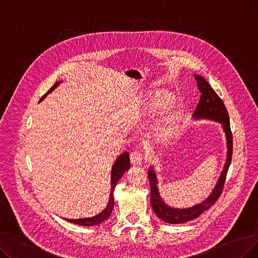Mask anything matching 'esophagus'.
<instances>
[{"instance_id": "esophagus-1", "label": "esophagus", "mask_w": 258, "mask_h": 258, "mask_svg": "<svg viewBox=\"0 0 258 258\" xmlns=\"http://www.w3.org/2000/svg\"><path fill=\"white\" fill-rule=\"evenodd\" d=\"M143 156L139 152H134L131 154V163L134 166H139L142 164Z\"/></svg>"}]
</instances>
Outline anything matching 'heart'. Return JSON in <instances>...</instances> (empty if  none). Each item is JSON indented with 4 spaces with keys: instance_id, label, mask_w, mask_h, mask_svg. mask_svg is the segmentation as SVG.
I'll return each mask as SVG.
<instances>
[{
    "instance_id": "obj_1",
    "label": "heart",
    "mask_w": 258,
    "mask_h": 258,
    "mask_svg": "<svg viewBox=\"0 0 258 258\" xmlns=\"http://www.w3.org/2000/svg\"><path fill=\"white\" fill-rule=\"evenodd\" d=\"M173 100L174 96L171 93L160 91L147 94L141 101L140 115L144 118L154 117L161 112H164L153 126L154 136L160 142H166L173 136L184 114V106L182 104L172 105L167 108Z\"/></svg>"
}]
</instances>
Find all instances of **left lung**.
<instances>
[{
    "label": "left lung",
    "instance_id": "8db88e82",
    "mask_svg": "<svg viewBox=\"0 0 258 258\" xmlns=\"http://www.w3.org/2000/svg\"><path fill=\"white\" fill-rule=\"evenodd\" d=\"M195 78L198 83V89L200 90L202 95L192 117L195 120L205 119L219 122L222 125L226 137L227 158L218 183L214 186L210 196L206 200L200 203V204L188 208H174L166 204L159 192L156 171L153 166L150 167L147 174L151 185V204L158 218L168 224H183L195 220L199 218L203 212L213 206L222 194L227 171L232 160V134L231 130H230L229 115L226 110V106L223 100L219 97V95L215 93V91L211 88V86L204 77L195 74Z\"/></svg>",
    "mask_w": 258,
    "mask_h": 258
}]
</instances>
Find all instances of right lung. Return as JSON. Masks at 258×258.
<instances>
[{"mask_svg":"<svg viewBox=\"0 0 258 258\" xmlns=\"http://www.w3.org/2000/svg\"><path fill=\"white\" fill-rule=\"evenodd\" d=\"M61 84V81H57V83L54 84V86L44 95V96L40 98L39 101H42L46 98L48 94L52 93L54 90H55L59 85ZM131 168V163H130V154L127 152L121 154L115 161L114 165L112 166V171H111V192H110V198H108V203L106 207L97 215L92 216V218H85V219H76V220H71V219H66L68 222L79 225V226H97L104 222L110 218V215L113 211L114 208V190L115 187L118 183V181L122 178V175L125 173Z\"/></svg>","mask_w":258,"mask_h":258,"instance_id":"obj_1","label":"right lung"}]
</instances>
